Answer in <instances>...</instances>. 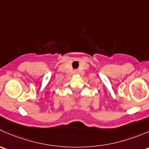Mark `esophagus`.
<instances>
[{"instance_id": "obj_1", "label": "esophagus", "mask_w": 149, "mask_h": 149, "mask_svg": "<svg viewBox=\"0 0 149 149\" xmlns=\"http://www.w3.org/2000/svg\"><path fill=\"white\" fill-rule=\"evenodd\" d=\"M75 72V73H77V71H74Z\"/></svg>"}]
</instances>
